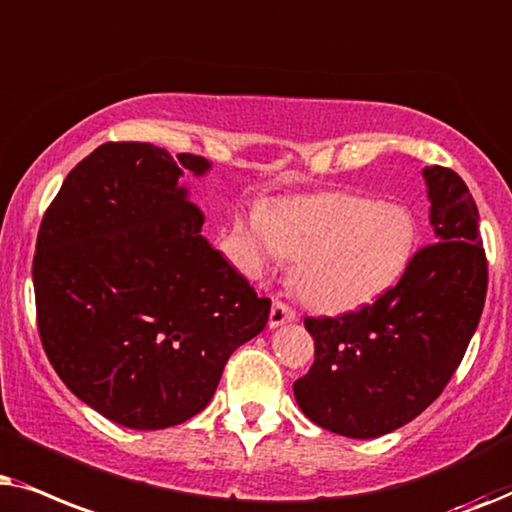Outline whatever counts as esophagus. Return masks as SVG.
Masks as SVG:
<instances>
[{"mask_svg": "<svg viewBox=\"0 0 512 512\" xmlns=\"http://www.w3.org/2000/svg\"><path fill=\"white\" fill-rule=\"evenodd\" d=\"M295 318H297L295 311H292L288 304L274 302V306H271V313H269V327H278V325L292 323V320H295Z\"/></svg>", "mask_w": 512, "mask_h": 512, "instance_id": "obj_1", "label": "esophagus"}]
</instances>
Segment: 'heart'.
<instances>
[{"instance_id":"1","label":"heart","mask_w":512,"mask_h":512,"mask_svg":"<svg viewBox=\"0 0 512 512\" xmlns=\"http://www.w3.org/2000/svg\"><path fill=\"white\" fill-rule=\"evenodd\" d=\"M252 276L297 262L295 290L311 309L346 313L398 281L417 245V222L395 203L332 192L255 206L238 222Z\"/></svg>"}]
</instances>
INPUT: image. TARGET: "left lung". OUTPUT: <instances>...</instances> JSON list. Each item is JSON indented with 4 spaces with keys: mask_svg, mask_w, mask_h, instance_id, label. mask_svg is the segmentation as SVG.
<instances>
[{
    "mask_svg": "<svg viewBox=\"0 0 512 512\" xmlns=\"http://www.w3.org/2000/svg\"><path fill=\"white\" fill-rule=\"evenodd\" d=\"M433 241L395 288L337 318H306L311 370L292 384L325 431L370 440L410 424L442 393L480 323L487 257L480 213L454 170L426 166Z\"/></svg>",
    "mask_w": 512,
    "mask_h": 512,
    "instance_id": "8db88e82",
    "label": "left lung"
}]
</instances>
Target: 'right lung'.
<instances>
[{
  "label": "right lung",
  "mask_w": 512,
  "mask_h": 512,
  "mask_svg": "<svg viewBox=\"0 0 512 512\" xmlns=\"http://www.w3.org/2000/svg\"><path fill=\"white\" fill-rule=\"evenodd\" d=\"M203 156L107 142L79 161L46 210L32 264L44 351L65 386L114 424L177 426L206 410L271 299L201 236L180 177Z\"/></svg>",
  "instance_id": "1"
}]
</instances>
